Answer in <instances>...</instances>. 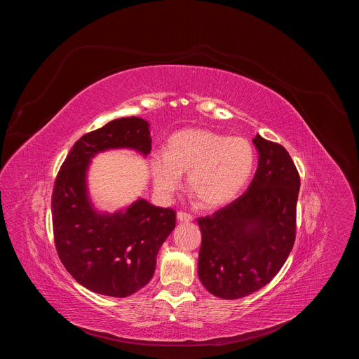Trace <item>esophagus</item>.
Returning a JSON list of instances; mask_svg holds the SVG:
<instances>
[{
  "mask_svg": "<svg viewBox=\"0 0 359 359\" xmlns=\"http://www.w3.org/2000/svg\"><path fill=\"white\" fill-rule=\"evenodd\" d=\"M176 217H177V222H180V223H190L193 220V217L190 215L183 213V212H179Z\"/></svg>",
  "mask_w": 359,
  "mask_h": 359,
  "instance_id": "esophagus-1",
  "label": "esophagus"
}]
</instances>
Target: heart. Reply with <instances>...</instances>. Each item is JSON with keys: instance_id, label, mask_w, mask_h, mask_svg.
<instances>
[{"instance_id": "1", "label": "heart", "mask_w": 359, "mask_h": 359, "mask_svg": "<svg viewBox=\"0 0 359 359\" xmlns=\"http://www.w3.org/2000/svg\"><path fill=\"white\" fill-rule=\"evenodd\" d=\"M153 187L169 200L186 175L187 189L203 209H217L234 200L254 168V149L241 136H223L209 129L187 128L166 142L165 155L150 158Z\"/></svg>"}]
</instances>
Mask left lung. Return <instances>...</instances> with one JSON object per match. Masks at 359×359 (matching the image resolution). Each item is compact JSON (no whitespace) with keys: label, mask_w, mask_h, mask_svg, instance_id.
Here are the masks:
<instances>
[{"label":"left lung","mask_w":359,"mask_h":359,"mask_svg":"<svg viewBox=\"0 0 359 359\" xmlns=\"http://www.w3.org/2000/svg\"><path fill=\"white\" fill-rule=\"evenodd\" d=\"M259 166L237 200L197 220L201 231L198 278L224 299L247 297L281 270L295 240L299 176L288 151L259 133Z\"/></svg>","instance_id":"obj_1"}]
</instances>
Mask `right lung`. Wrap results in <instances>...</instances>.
<instances>
[{"label":"right lung","mask_w":359,"mask_h":359,"mask_svg":"<svg viewBox=\"0 0 359 359\" xmlns=\"http://www.w3.org/2000/svg\"><path fill=\"white\" fill-rule=\"evenodd\" d=\"M115 149L146 158L151 149L149 122L119 118L83 135L61 166L50 208L57 251L68 273L89 291L123 298L151 280L176 213L142 197L114 213L95 206L88 186L92 159Z\"/></svg>","instance_id":"add662e5"}]
</instances>
